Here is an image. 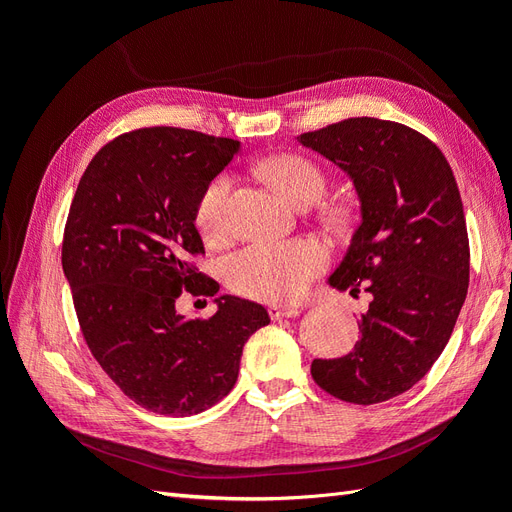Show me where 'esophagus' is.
Wrapping results in <instances>:
<instances>
[{
    "label": "esophagus",
    "instance_id": "obj_1",
    "mask_svg": "<svg viewBox=\"0 0 512 512\" xmlns=\"http://www.w3.org/2000/svg\"><path fill=\"white\" fill-rule=\"evenodd\" d=\"M303 312V309L299 305H280V303H273L269 307V314L271 318L280 320V318H297L299 314Z\"/></svg>",
    "mask_w": 512,
    "mask_h": 512
}]
</instances>
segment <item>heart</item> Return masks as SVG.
<instances>
[{
  "label": "heart",
  "mask_w": 512,
  "mask_h": 512,
  "mask_svg": "<svg viewBox=\"0 0 512 512\" xmlns=\"http://www.w3.org/2000/svg\"><path fill=\"white\" fill-rule=\"evenodd\" d=\"M265 177L294 205L314 203L324 192V173L299 153H282L260 164ZM232 190L228 173L215 175L196 205V226L205 237H220L226 228V209ZM342 220L344 213L335 211ZM327 265V254L314 241H265L232 254L226 262L228 284L252 299L294 301Z\"/></svg>",
  "instance_id": "obj_1"
}]
</instances>
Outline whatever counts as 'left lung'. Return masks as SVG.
Wrapping results in <instances>:
<instances>
[{"mask_svg": "<svg viewBox=\"0 0 512 512\" xmlns=\"http://www.w3.org/2000/svg\"><path fill=\"white\" fill-rule=\"evenodd\" d=\"M297 141L354 183L361 224L329 286L371 294L361 339L342 359H316L320 389L371 406L406 393L451 339L470 282L466 215L451 166L427 136L352 117Z\"/></svg>", "mask_w": 512, "mask_h": 512, "instance_id": "1", "label": "left lung"}]
</instances>
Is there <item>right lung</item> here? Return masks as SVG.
<instances>
[{
    "instance_id": "add662e5",
    "label": "right lung",
    "mask_w": 512,
    "mask_h": 512,
    "mask_svg": "<svg viewBox=\"0 0 512 512\" xmlns=\"http://www.w3.org/2000/svg\"><path fill=\"white\" fill-rule=\"evenodd\" d=\"M241 149L232 138L181 128L117 136L89 162L70 205L61 267L85 342L138 406L190 416L218 404L239 376L243 346L271 322L267 309L222 297L207 320H188L177 299L215 297L196 273L205 254L196 205Z\"/></svg>"
}]
</instances>
